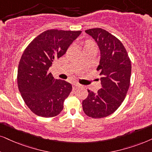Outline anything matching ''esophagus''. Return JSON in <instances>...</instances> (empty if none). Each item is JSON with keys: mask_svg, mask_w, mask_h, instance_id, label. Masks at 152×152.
<instances>
[{"mask_svg": "<svg viewBox=\"0 0 152 152\" xmlns=\"http://www.w3.org/2000/svg\"><path fill=\"white\" fill-rule=\"evenodd\" d=\"M79 87H80V84L76 83H75L73 84V90H76V89H77V88H79Z\"/></svg>", "mask_w": 152, "mask_h": 152, "instance_id": "obj_1", "label": "esophagus"}]
</instances>
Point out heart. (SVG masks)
Segmentation results:
<instances>
[{
    "label": "heart",
    "instance_id": "heart-1",
    "mask_svg": "<svg viewBox=\"0 0 152 152\" xmlns=\"http://www.w3.org/2000/svg\"><path fill=\"white\" fill-rule=\"evenodd\" d=\"M92 46H93V44L91 42L88 41L87 43L85 44V46H84V48H88V47H92Z\"/></svg>",
    "mask_w": 152,
    "mask_h": 152
}]
</instances>
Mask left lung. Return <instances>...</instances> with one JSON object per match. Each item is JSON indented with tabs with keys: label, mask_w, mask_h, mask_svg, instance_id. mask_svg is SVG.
I'll return each mask as SVG.
<instances>
[{
	"label": "left lung",
	"mask_w": 152,
	"mask_h": 152,
	"mask_svg": "<svg viewBox=\"0 0 152 152\" xmlns=\"http://www.w3.org/2000/svg\"><path fill=\"white\" fill-rule=\"evenodd\" d=\"M86 33L93 37L100 51L97 70L100 71L102 88L95 93L88 90L83 109L91 118H104L113 114L126 97L130 86L131 62L121 42L106 30L90 28Z\"/></svg>",
	"instance_id": "left-lung-1"
}]
</instances>
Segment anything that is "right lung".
<instances>
[{"label": "right lung", "instance_id": "right-lung-1", "mask_svg": "<svg viewBox=\"0 0 152 152\" xmlns=\"http://www.w3.org/2000/svg\"><path fill=\"white\" fill-rule=\"evenodd\" d=\"M80 34V31L47 30L24 50L19 63L17 85L24 102L37 116L54 117L62 111L72 86L55 79L48 69Z\"/></svg>", "mask_w": 152, "mask_h": 152}]
</instances>
